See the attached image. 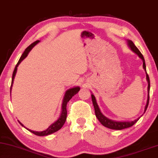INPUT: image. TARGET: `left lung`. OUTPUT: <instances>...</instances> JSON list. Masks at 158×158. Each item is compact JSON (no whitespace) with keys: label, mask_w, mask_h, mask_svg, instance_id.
Returning a JSON list of instances; mask_svg holds the SVG:
<instances>
[{"label":"left lung","mask_w":158,"mask_h":158,"mask_svg":"<svg viewBox=\"0 0 158 158\" xmlns=\"http://www.w3.org/2000/svg\"><path fill=\"white\" fill-rule=\"evenodd\" d=\"M127 44L129 46V48L131 49L132 51H133L135 53H136L138 56H139L141 59L143 61V68L144 69V71H146V81L148 82V98H147V101H146V105L145 106L144 108V112H143V114H144L146 109H147L148 106V102H149V91H150V80H149V77L148 75L147 74V72H146V64H145V60L144 58H143V56L142 54L141 53V52L139 51L134 43L132 42L131 40H127ZM92 103L94 105V110H95V114H96V117H97L98 121H100L102 125L104 126L105 127H107V128H110V129H113V130H122V129H125L127 128H129V127H131L134 125V124L137 122V121L139 119V118L142 117H139V118H137V119H135L134 121H113L112 119H110V118H107L106 117L102 114V112H101L100 108L97 104V102H96L95 96L93 94H92Z\"/></svg>","instance_id":"8db88e82"}]
</instances>
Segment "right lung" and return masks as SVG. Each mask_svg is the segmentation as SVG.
<instances>
[{
    "label": "right lung",
    "mask_w": 158,
    "mask_h": 158,
    "mask_svg": "<svg viewBox=\"0 0 158 158\" xmlns=\"http://www.w3.org/2000/svg\"><path fill=\"white\" fill-rule=\"evenodd\" d=\"M40 40H37V41H35L34 43H32V44H30V45L27 47L26 50H25L23 53L22 54V55L20 57V59H19L18 63L16 64V65L15 68V70H14L13 74H12V84H11V87H10V92H11V90H12V87L13 82H14V79H15V77L16 76V71H17V67L19 65V64H20L22 61H23L25 58L27 56V55H28L30 51H31L33 47H34L35 45H37V44L40 42ZM79 90H80V87L76 86V87H71V88H70V89H69L66 91L64 96V98H63V101H62V112H61L60 117L58 118V119L56 121H55L54 123H52L48 128L46 129L45 131H40V132L33 131H31V130L26 128V127H25L23 124L20 122V121H19V123H20L22 126L24 127L25 128H26L27 130H28L30 132H31L32 133L35 134L36 135H38V136H46V135H51L52 133H54V132H57V131H59L61 128H62L66 121V115H67V111H66V105H67L68 102L71 100V98L79 92Z\"/></svg>",
    "instance_id": "obj_1"
}]
</instances>
